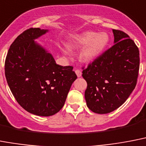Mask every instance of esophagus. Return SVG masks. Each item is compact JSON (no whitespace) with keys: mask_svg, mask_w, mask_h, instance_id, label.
Instances as JSON below:
<instances>
[{"mask_svg":"<svg viewBox=\"0 0 146 146\" xmlns=\"http://www.w3.org/2000/svg\"><path fill=\"white\" fill-rule=\"evenodd\" d=\"M75 73H76L77 76L78 77V78L81 77V75H82V72H81V71H80V70H79V69L75 70Z\"/></svg>","mask_w":146,"mask_h":146,"instance_id":"obj_1","label":"esophagus"}]
</instances>
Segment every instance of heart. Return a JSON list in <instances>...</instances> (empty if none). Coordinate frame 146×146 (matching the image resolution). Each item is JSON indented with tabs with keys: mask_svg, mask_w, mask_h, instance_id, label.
<instances>
[{
	"mask_svg": "<svg viewBox=\"0 0 146 146\" xmlns=\"http://www.w3.org/2000/svg\"><path fill=\"white\" fill-rule=\"evenodd\" d=\"M108 40L109 38L106 32L85 31L73 37L70 46L74 50L84 47L80 53V59L85 63H90L102 54L108 45ZM63 52L68 56L71 54V51L67 47L64 49Z\"/></svg>",
	"mask_w": 146,
	"mask_h": 146,
	"instance_id": "heart-1",
	"label": "heart"
}]
</instances>
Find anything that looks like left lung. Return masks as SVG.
Here are the masks:
<instances>
[{
    "instance_id": "8db88e82",
    "label": "left lung",
    "mask_w": 146,
    "mask_h": 146,
    "mask_svg": "<svg viewBox=\"0 0 146 146\" xmlns=\"http://www.w3.org/2000/svg\"><path fill=\"white\" fill-rule=\"evenodd\" d=\"M114 45L83 68L87 83V107L97 114L110 113L124 103L136 85L139 51L128 35L112 30Z\"/></svg>"
}]
</instances>
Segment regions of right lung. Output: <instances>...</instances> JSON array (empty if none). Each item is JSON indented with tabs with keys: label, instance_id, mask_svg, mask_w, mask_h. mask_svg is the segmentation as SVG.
<instances>
[{
	"label": "right lung",
	"instance_id": "1",
	"mask_svg": "<svg viewBox=\"0 0 146 146\" xmlns=\"http://www.w3.org/2000/svg\"><path fill=\"white\" fill-rule=\"evenodd\" d=\"M48 30L31 28L16 38L5 60L8 86L19 104L38 116L60 111L77 75L72 66L56 63L51 53L35 41Z\"/></svg>",
	"mask_w": 146,
	"mask_h": 146
}]
</instances>
